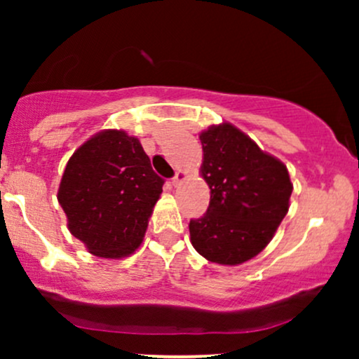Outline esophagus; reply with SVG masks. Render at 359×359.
Returning a JSON list of instances; mask_svg holds the SVG:
<instances>
[{
	"mask_svg": "<svg viewBox=\"0 0 359 359\" xmlns=\"http://www.w3.org/2000/svg\"><path fill=\"white\" fill-rule=\"evenodd\" d=\"M185 177H187V174H185V172H182V170H179L175 174L174 179H172V185H174V187H179V185L185 180Z\"/></svg>",
	"mask_w": 359,
	"mask_h": 359,
	"instance_id": "1",
	"label": "esophagus"
}]
</instances>
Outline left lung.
Masks as SVG:
<instances>
[{"instance_id":"left-lung-1","label":"left lung","mask_w":359,"mask_h":359,"mask_svg":"<svg viewBox=\"0 0 359 359\" xmlns=\"http://www.w3.org/2000/svg\"><path fill=\"white\" fill-rule=\"evenodd\" d=\"M199 138L211 201L203 217L189 222L191 243L209 262L240 265L273 238L294 187L287 167L231 123L208 128Z\"/></svg>"}]
</instances>
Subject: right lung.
I'll return each instance as SVG.
<instances>
[{
	"label": "right lung",
	"mask_w": 359,
	"mask_h": 359,
	"mask_svg": "<svg viewBox=\"0 0 359 359\" xmlns=\"http://www.w3.org/2000/svg\"><path fill=\"white\" fill-rule=\"evenodd\" d=\"M162 185L138 138L104 130L69 158L57 199L89 253L118 259L142 245Z\"/></svg>",
	"instance_id": "right-lung-1"
}]
</instances>
